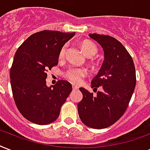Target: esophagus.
<instances>
[{"label": "esophagus", "instance_id": "esophagus-1", "mask_svg": "<svg viewBox=\"0 0 150 150\" xmlns=\"http://www.w3.org/2000/svg\"><path fill=\"white\" fill-rule=\"evenodd\" d=\"M72 89L74 90H78V89H79V86H76V85H72Z\"/></svg>", "mask_w": 150, "mask_h": 150}]
</instances>
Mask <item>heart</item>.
Here are the masks:
<instances>
[{
  "instance_id": "heart-1",
  "label": "heart",
  "mask_w": 150,
  "mask_h": 150,
  "mask_svg": "<svg viewBox=\"0 0 150 150\" xmlns=\"http://www.w3.org/2000/svg\"><path fill=\"white\" fill-rule=\"evenodd\" d=\"M66 48H67V45H64L61 49L60 52V57L64 55ZM81 48H82V50H83V52L86 54V56L88 57H93L98 52V49H97V46L95 45V44L92 42H90V41H84L81 44ZM86 71L84 69L73 67V68H71V69L68 70L67 73V76L71 81H72L73 83H78L81 81L82 78L86 75Z\"/></svg>"
}]
</instances>
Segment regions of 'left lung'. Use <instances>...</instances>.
<instances>
[{
    "label": "left lung",
    "instance_id": "8db88e82",
    "mask_svg": "<svg viewBox=\"0 0 150 150\" xmlns=\"http://www.w3.org/2000/svg\"><path fill=\"white\" fill-rule=\"evenodd\" d=\"M89 37L100 45L104 62L91 87L102 88L94 97L85 88H79L83 99L78 104L79 116L86 126L106 128L115 123L127 108L136 85L135 67L132 57L118 40L102 34Z\"/></svg>",
    "mask_w": 150,
    "mask_h": 150
}]
</instances>
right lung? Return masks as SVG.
Segmentation results:
<instances>
[{
    "instance_id": "obj_1",
    "label": "right lung",
    "mask_w": 150,
    "mask_h": 150,
    "mask_svg": "<svg viewBox=\"0 0 150 150\" xmlns=\"http://www.w3.org/2000/svg\"><path fill=\"white\" fill-rule=\"evenodd\" d=\"M75 33L42 30L30 35L15 54L10 72L17 108L27 120L38 125L54 122L72 90L66 80L46 85L48 69L58 64L60 50Z\"/></svg>"
}]
</instances>
